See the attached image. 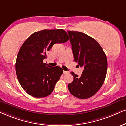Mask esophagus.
<instances>
[{
    "label": "esophagus",
    "mask_w": 126,
    "mask_h": 126,
    "mask_svg": "<svg viewBox=\"0 0 126 126\" xmlns=\"http://www.w3.org/2000/svg\"><path fill=\"white\" fill-rule=\"evenodd\" d=\"M68 71H63V74H68Z\"/></svg>",
    "instance_id": "1"
}]
</instances>
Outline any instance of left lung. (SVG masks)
<instances>
[{"instance_id": "left-lung-1", "label": "left lung", "mask_w": 126, "mask_h": 126, "mask_svg": "<svg viewBox=\"0 0 126 126\" xmlns=\"http://www.w3.org/2000/svg\"><path fill=\"white\" fill-rule=\"evenodd\" d=\"M74 61L84 68L81 76L71 72L74 79L68 85L73 96L87 99L101 88L105 79L108 62L106 56L99 43L87 34L68 31Z\"/></svg>"}]
</instances>
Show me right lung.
<instances>
[{
	"label": "right lung",
	"mask_w": 126,
	"mask_h": 126,
	"mask_svg": "<svg viewBox=\"0 0 126 126\" xmlns=\"http://www.w3.org/2000/svg\"><path fill=\"white\" fill-rule=\"evenodd\" d=\"M69 39L64 30H43L25 40L19 50L16 62V72L21 86L35 98H44L52 93L63 70L59 66L44 63L47 53L55 44Z\"/></svg>",
	"instance_id": "1"
}]
</instances>
